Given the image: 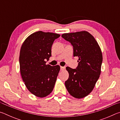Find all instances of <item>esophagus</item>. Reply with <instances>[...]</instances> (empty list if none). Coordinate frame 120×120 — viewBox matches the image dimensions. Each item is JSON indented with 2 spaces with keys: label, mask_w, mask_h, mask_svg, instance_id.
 <instances>
[{
  "label": "esophagus",
  "mask_w": 120,
  "mask_h": 120,
  "mask_svg": "<svg viewBox=\"0 0 120 120\" xmlns=\"http://www.w3.org/2000/svg\"><path fill=\"white\" fill-rule=\"evenodd\" d=\"M60 69H61V70H62V71L64 70L65 69V67H64L61 66V67H60Z\"/></svg>",
  "instance_id": "esophagus-1"
}]
</instances>
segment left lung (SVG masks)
Returning <instances> with one entry per match:
<instances>
[{
    "instance_id": "1",
    "label": "left lung",
    "mask_w": 120,
    "mask_h": 120,
    "mask_svg": "<svg viewBox=\"0 0 120 120\" xmlns=\"http://www.w3.org/2000/svg\"><path fill=\"white\" fill-rule=\"evenodd\" d=\"M61 36L71 44L74 56L79 58L76 69L66 67L69 76L65 86L72 96L84 98L94 89L101 74V50L94 36L87 31L64 33Z\"/></svg>"
}]
</instances>
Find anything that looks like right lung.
Masks as SVG:
<instances>
[{"label":"right lung","mask_w":120,"mask_h":120,"mask_svg":"<svg viewBox=\"0 0 120 120\" xmlns=\"http://www.w3.org/2000/svg\"><path fill=\"white\" fill-rule=\"evenodd\" d=\"M58 34L38 31L26 38L19 54L20 71L26 87L38 97L49 95L53 89L60 68L46 64L51 56L54 41Z\"/></svg>","instance_id":"1"}]
</instances>
